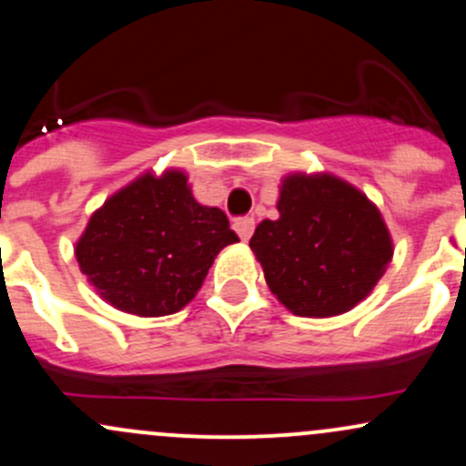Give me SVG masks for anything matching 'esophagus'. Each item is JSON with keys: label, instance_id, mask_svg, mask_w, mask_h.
Segmentation results:
<instances>
[{"label": "esophagus", "instance_id": "obj_1", "mask_svg": "<svg viewBox=\"0 0 466 466\" xmlns=\"http://www.w3.org/2000/svg\"><path fill=\"white\" fill-rule=\"evenodd\" d=\"M234 229H237L240 240H249L251 234H254V218L251 217L234 218Z\"/></svg>", "mask_w": 466, "mask_h": 466}]
</instances>
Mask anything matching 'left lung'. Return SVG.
<instances>
[{
  "mask_svg": "<svg viewBox=\"0 0 466 466\" xmlns=\"http://www.w3.org/2000/svg\"><path fill=\"white\" fill-rule=\"evenodd\" d=\"M278 212L258 223L249 248L289 311L333 318L370 296L394 249L381 212L360 188L330 173H291Z\"/></svg>",
  "mask_w": 466,
  "mask_h": 466,
  "instance_id": "1",
  "label": "left lung"
}]
</instances>
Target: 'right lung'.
Masks as SVG:
<instances>
[{
  "label": "right lung",
  "instance_id": "1",
  "mask_svg": "<svg viewBox=\"0 0 466 466\" xmlns=\"http://www.w3.org/2000/svg\"><path fill=\"white\" fill-rule=\"evenodd\" d=\"M238 237L192 197L188 175L144 173L106 199L76 240L78 267L106 304L140 318L177 313Z\"/></svg>",
  "mask_w": 466,
  "mask_h": 466
}]
</instances>
